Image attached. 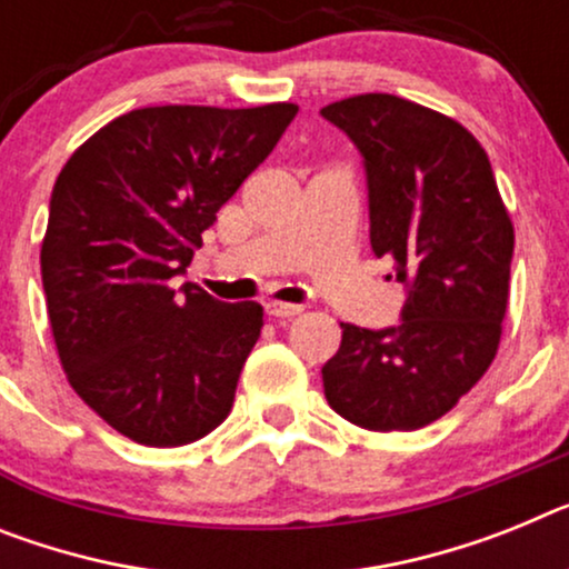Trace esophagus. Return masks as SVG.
<instances>
[{
	"label": "esophagus",
	"instance_id": "34e87169",
	"mask_svg": "<svg viewBox=\"0 0 569 569\" xmlns=\"http://www.w3.org/2000/svg\"><path fill=\"white\" fill-rule=\"evenodd\" d=\"M267 313L273 319H290L296 313H302V305H290V302H267Z\"/></svg>",
	"mask_w": 569,
	"mask_h": 569
}]
</instances>
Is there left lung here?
Listing matches in <instances>:
<instances>
[{"instance_id": "obj_1", "label": "left lung", "mask_w": 569, "mask_h": 569, "mask_svg": "<svg viewBox=\"0 0 569 569\" xmlns=\"http://www.w3.org/2000/svg\"><path fill=\"white\" fill-rule=\"evenodd\" d=\"M366 158L371 247L409 284L402 322H339L328 406L368 431H415L458 406L501 345L516 230L492 167L458 120L397 94L325 106Z\"/></svg>"}]
</instances>
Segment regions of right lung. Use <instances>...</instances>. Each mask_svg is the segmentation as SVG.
I'll use <instances>...</instances> for the list:
<instances>
[{
    "label": "right lung",
    "instance_id": "add662e5",
    "mask_svg": "<svg viewBox=\"0 0 569 569\" xmlns=\"http://www.w3.org/2000/svg\"><path fill=\"white\" fill-rule=\"evenodd\" d=\"M296 111H126L53 183L40 267L57 357L80 400L134 443H196L230 415L264 308L172 279Z\"/></svg>",
    "mask_w": 569,
    "mask_h": 569
}]
</instances>
